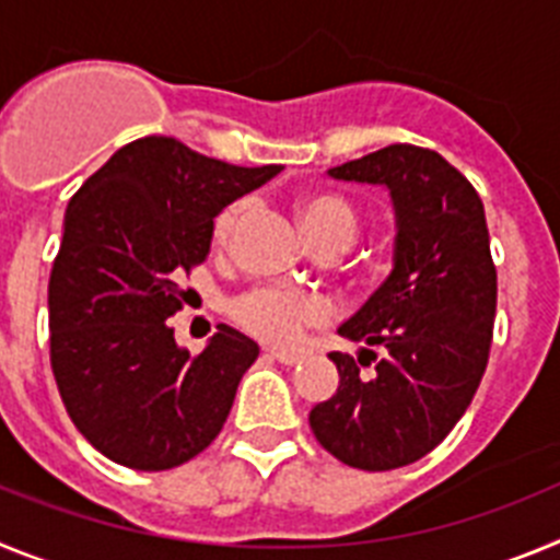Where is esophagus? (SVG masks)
Listing matches in <instances>:
<instances>
[{
	"label": "esophagus",
	"mask_w": 560,
	"mask_h": 560,
	"mask_svg": "<svg viewBox=\"0 0 560 560\" xmlns=\"http://www.w3.org/2000/svg\"><path fill=\"white\" fill-rule=\"evenodd\" d=\"M264 355H266V359H271V361H280V364H296V361H303V355L285 353V350H275V348L266 350Z\"/></svg>",
	"instance_id": "34e87169"
}]
</instances>
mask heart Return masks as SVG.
I'll return each mask as SVG.
<instances>
[{
	"label": "heart",
	"mask_w": 560,
	"mask_h": 560,
	"mask_svg": "<svg viewBox=\"0 0 560 560\" xmlns=\"http://www.w3.org/2000/svg\"><path fill=\"white\" fill-rule=\"evenodd\" d=\"M249 201L235 199L212 221V241L215 246L226 249L235 237L237 226L244 224ZM296 212L303 221L305 232L323 252L348 249L359 237V212L353 210L348 199L336 192H308L296 201ZM330 300L325 294L303 289H283V285H255L235 296L230 305V314L246 334L266 345L277 348H291L303 339V334L316 325H325L330 319Z\"/></svg>",
	"instance_id": "1"
}]
</instances>
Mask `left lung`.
Listing matches in <instances>:
<instances>
[{"mask_svg": "<svg viewBox=\"0 0 560 560\" xmlns=\"http://www.w3.org/2000/svg\"><path fill=\"white\" fill-rule=\"evenodd\" d=\"M330 176L387 185L398 235L393 275L339 328L384 353L334 350L339 389L308 420L345 465L393 471L446 440L482 381L497 314L491 237L479 192L432 148L398 142ZM364 358L376 361L373 380L358 375Z\"/></svg>", "mask_w": 560, "mask_h": 560, "instance_id": "obj_1", "label": "left lung"}]
</instances>
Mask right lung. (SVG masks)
I'll return each instance as SVG.
<instances>
[{
    "label": "right lung",
    "mask_w": 560,
    "mask_h": 560,
    "mask_svg": "<svg viewBox=\"0 0 560 560\" xmlns=\"http://www.w3.org/2000/svg\"><path fill=\"white\" fill-rule=\"evenodd\" d=\"M280 165L237 167L173 137H142L89 176L49 271V364L78 432L114 463L167 471L224 429L257 345L219 325L199 355L167 325L210 255L221 207Z\"/></svg>",
    "instance_id": "1"
}]
</instances>
